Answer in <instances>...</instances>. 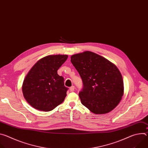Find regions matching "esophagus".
<instances>
[{
    "label": "esophagus",
    "mask_w": 148,
    "mask_h": 148,
    "mask_svg": "<svg viewBox=\"0 0 148 148\" xmlns=\"http://www.w3.org/2000/svg\"><path fill=\"white\" fill-rule=\"evenodd\" d=\"M74 90H75V87L74 86H71L70 88V91L71 92H73L74 91Z\"/></svg>",
    "instance_id": "1"
}]
</instances>
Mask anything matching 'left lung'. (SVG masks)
I'll list each match as a JSON object with an SVG mask.
<instances>
[{
	"mask_svg": "<svg viewBox=\"0 0 148 148\" xmlns=\"http://www.w3.org/2000/svg\"><path fill=\"white\" fill-rule=\"evenodd\" d=\"M84 88L79 93L81 103L95 114H107L123 95L122 76L112 62L95 53L86 51L71 56Z\"/></svg>",
	"mask_w": 148,
	"mask_h": 148,
	"instance_id": "left-lung-1",
	"label": "left lung"
}]
</instances>
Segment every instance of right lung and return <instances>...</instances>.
I'll return each instance as SVG.
<instances>
[{"instance_id":"obj_1","label":"right lung","mask_w":148,"mask_h":148,"mask_svg":"<svg viewBox=\"0 0 148 148\" xmlns=\"http://www.w3.org/2000/svg\"><path fill=\"white\" fill-rule=\"evenodd\" d=\"M67 55H50L39 60L25 77L22 92L34 108L50 111L64 101L68 88L57 70L67 59Z\"/></svg>"}]
</instances>
